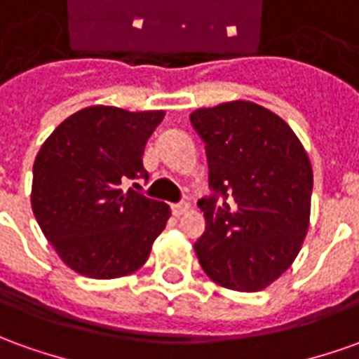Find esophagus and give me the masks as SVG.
I'll use <instances>...</instances> for the list:
<instances>
[{"mask_svg": "<svg viewBox=\"0 0 359 359\" xmlns=\"http://www.w3.org/2000/svg\"><path fill=\"white\" fill-rule=\"evenodd\" d=\"M189 211V205L187 203H174L172 205V212H174L175 217H182L185 212Z\"/></svg>", "mask_w": 359, "mask_h": 359, "instance_id": "1", "label": "esophagus"}]
</instances>
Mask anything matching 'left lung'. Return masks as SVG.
<instances>
[{
  "mask_svg": "<svg viewBox=\"0 0 359 359\" xmlns=\"http://www.w3.org/2000/svg\"><path fill=\"white\" fill-rule=\"evenodd\" d=\"M189 118L203 138L215 191L199 201L207 229L195 254L221 287L262 291L287 271L307 236V150L283 118L252 101L197 109Z\"/></svg>",
  "mask_w": 359,
  "mask_h": 359,
  "instance_id": "1",
  "label": "left lung"
}]
</instances>
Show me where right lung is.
Listing matches in <instances>:
<instances>
[{
    "instance_id": "right-lung-1",
    "label": "right lung",
    "mask_w": 359,
    "mask_h": 359,
    "mask_svg": "<svg viewBox=\"0 0 359 359\" xmlns=\"http://www.w3.org/2000/svg\"><path fill=\"white\" fill-rule=\"evenodd\" d=\"M164 111L93 105L54 128L34 158V219L60 259L76 273L113 279L137 271L165 229L170 207L133 189L148 180L144 147Z\"/></svg>"
}]
</instances>
